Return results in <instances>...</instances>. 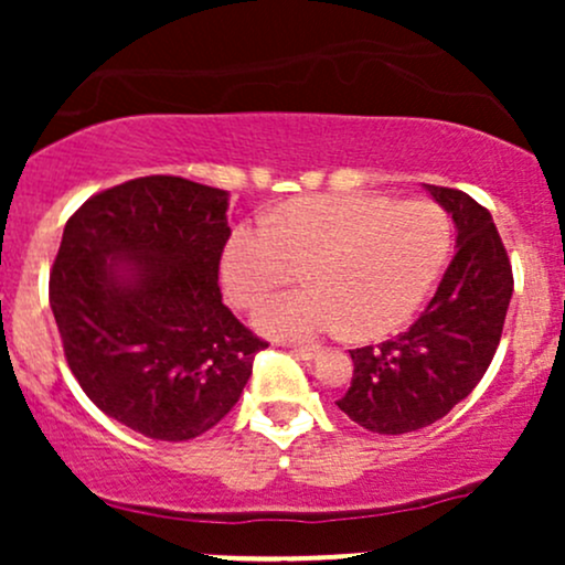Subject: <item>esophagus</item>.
I'll use <instances>...</instances> for the list:
<instances>
[{
  "instance_id": "1",
  "label": "esophagus",
  "mask_w": 565,
  "mask_h": 565,
  "mask_svg": "<svg viewBox=\"0 0 565 565\" xmlns=\"http://www.w3.org/2000/svg\"><path fill=\"white\" fill-rule=\"evenodd\" d=\"M291 353L300 355V359H305V361H313L316 355L321 353V348L319 345H291Z\"/></svg>"
}]
</instances>
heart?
Instances as JSON below:
<instances>
[{
    "label": "heart",
    "mask_w": 565,
    "mask_h": 565,
    "mask_svg": "<svg viewBox=\"0 0 565 565\" xmlns=\"http://www.w3.org/2000/svg\"><path fill=\"white\" fill-rule=\"evenodd\" d=\"M451 252V220L436 201L308 196L278 206L268 223H242L220 255V281L238 308H257L302 274L310 284L270 297L257 329L278 340L350 329L385 337L417 313Z\"/></svg>",
    "instance_id": "heart-1"
}]
</instances>
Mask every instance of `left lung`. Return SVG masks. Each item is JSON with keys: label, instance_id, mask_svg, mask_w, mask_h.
I'll return each instance as SVG.
<instances>
[{"label": "left lung", "instance_id": "1", "mask_svg": "<svg viewBox=\"0 0 565 565\" xmlns=\"http://www.w3.org/2000/svg\"><path fill=\"white\" fill-rule=\"evenodd\" d=\"M457 225V255L406 332L350 350L353 380L337 406L380 436L438 423L494 359L512 297V268L486 206L457 188L425 185Z\"/></svg>", "mask_w": 565, "mask_h": 565}]
</instances>
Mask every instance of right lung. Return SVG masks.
Returning a JSON list of instances; mask_svg holds the SVG:
<instances>
[{"instance_id":"add662e5","label":"right lung","mask_w":565,"mask_h":565,"mask_svg":"<svg viewBox=\"0 0 565 565\" xmlns=\"http://www.w3.org/2000/svg\"><path fill=\"white\" fill-rule=\"evenodd\" d=\"M228 191L151 174L87 199L63 228L50 308L87 398L153 440H191L236 406L268 342L223 305Z\"/></svg>"}]
</instances>
